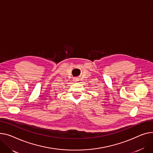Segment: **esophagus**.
Segmentation results:
<instances>
[{"instance_id":"esophagus-1","label":"esophagus","mask_w":153,"mask_h":153,"mask_svg":"<svg viewBox=\"0 0 153 153\" xmlns=\"http://www.w3.org/2000/svg\"><path fill=\"white\" fill-rule=\"evenodd\" d=\"M78 79H77V78H74L73 79V81H74V82H77V81H78Z\"/></svg>"}]
</instances>
